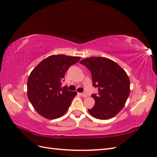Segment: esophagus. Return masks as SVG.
<instances>
[{"label":"esophagus","instance_id":"34e87169","mask_svg":"<svg viewBox=\"0 0 157 157\" xmlns=\"http://www.w3.org/2000/svg\"><path fill=\"white\" fill-rule=\"evenodd\" d=\"M80 95H81L83 97H87V93L84 92V93H80Z\"/></svg>","mask_w":157,"mask_h":157}]
</instances>
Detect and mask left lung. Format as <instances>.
<instances>
[{"mask_svg": "<svg viewBox=\"0 0 157 157\" xmlns=\"http://www.w3.org/2000/svg\"><path fill=\"white\" fill-rule=\"evenodd\" d=\"M79 63L91 71L93 86L98 91V94L91 95L95 103L88 109L89 113L99 120L114 117L124 108L130 92V82L126 72L105 57L87 58Z\"/></svg>", "mask_w": 157, "mask_h": 157, "instance_id": "8db88e82", "label": "left lung"}]
</instances>
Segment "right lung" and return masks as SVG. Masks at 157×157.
<instances>
[{
    "label": "right lung",
    "instance_id": "right-lung-1",
    "mask_svg": "<svg viewBox=\"0 0 157 157\" xmlns=\"http://www.w3.org/2000/svg\"><path fill=\"white\" fill-rule=\"evenodd\" d=\"M79 56L51 55L42 60L31 71L27 83L28 97L37 113L48 120L61 117L77 95L61 87L65 73L77 63Z\"/></svg>",
    "mask_w": 157,
    "mask_h": 157
}]
</instances>
